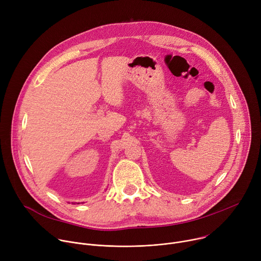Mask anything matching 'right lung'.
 Listing matches in <instances>:
<instances>
[{
    "instance_id": "add662e5",
    "label": "right lung",
    "mask_w": 261,
    "mask_h": 261,
    "mask_svg": "<svg viewBox=\"0 0 261 261\" xmlns=\"http://www.w3.org/2000/svg\"><path fill=\"white\" fill-rule=\"evenodd\" d=\"M79 203H80V202H79ZM79 203H77V204H79Z\"/></svg>"
}]
</instances>
